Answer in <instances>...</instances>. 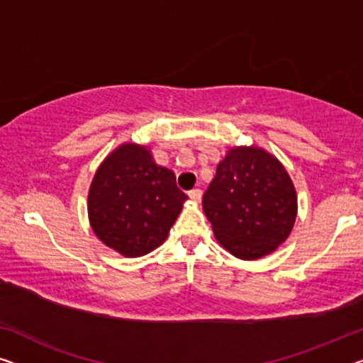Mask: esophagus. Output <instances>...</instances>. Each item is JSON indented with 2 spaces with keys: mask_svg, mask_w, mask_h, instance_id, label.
<instances>
[{
  "mask_svg": "<svg viewBox=\"0 0 363 363\" xmlns=\"http://www.w3.org/2000/svg\"><path fill=\"white\" fill-rule=\"evenodd\" d=\"M189 197H191L192 202L199 203L200 200H202V191H200V189H194V191L189 192Z\"/></svg>",
  "mask_w": 363,
  "mask_h": 363,
  "instance_id": "obj_1",
  "label": "esophagus"
}]
</instances>
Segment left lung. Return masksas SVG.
Instances as JSON below:
<instances>
[{
  "label": "left lung",
  "instance_id": "left-lung-1",
  "mask_svg": "<svg viewBox=\"0 0 363 363\" xmlns=\"http://www.w3.org/2000/svg\"><path fill=\"white\" fill-rule=\"evenodd\" d=\"M203 212L216 241L235 257L274 252L294 230L298 202L285 166L259 147H233L203 194Z\"/></svg>",
  "mask_w": 363,
  "mask_h": 363
}]
</instances>
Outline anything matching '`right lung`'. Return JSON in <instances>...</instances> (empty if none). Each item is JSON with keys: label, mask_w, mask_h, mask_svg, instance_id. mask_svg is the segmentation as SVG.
Instances as JSON below:
<instances>
[{"label": "right lung", "mask_w": 363, "mask_h": 363, "mask_svg": "<svg viewBox=\"0 0 363 363\" xmlns=\"http://www.w3.org/2000/svg\"><path fill=\"white\" fill-rule=\"evenodd\" d=\"M186 200L174 172L156 164L148 147L122 143L91 182L89 225L107 247L140 257L163 245Z\"/></svg>", "instance_id": "right-lung-1"}]
</instances>
